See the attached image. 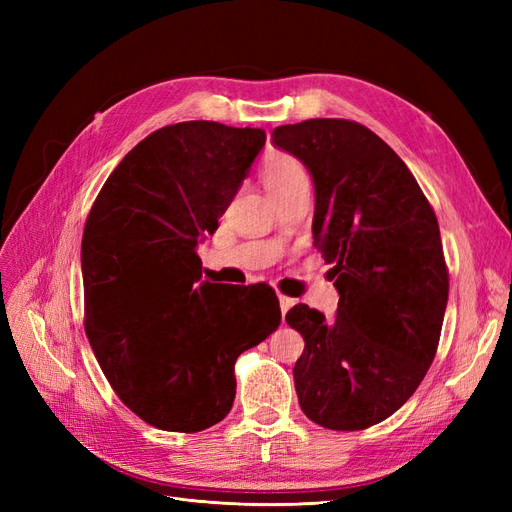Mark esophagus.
Wrapping results in <instances>:
<instances>
[{
	"label": "esophagus",
	"instance_id": "34e87169",
	"mask_svg": "<svg viewBox=\"0 0 512 512\" xmlns=\"http://www.w3.org/2000/svg\"><path fill=\"white\" fill-rule=\"evenodd\" d=\"M277 299H280V307H282V314H286L288 309L294 305V299L286 297V294H277Z\"/></svg>",
	"mask_w": 512,
	"mask_h": 512
}]
</instances>
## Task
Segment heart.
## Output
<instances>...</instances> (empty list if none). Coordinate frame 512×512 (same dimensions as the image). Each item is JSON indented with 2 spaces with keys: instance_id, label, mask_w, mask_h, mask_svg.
I'll return each instance as SVG.
<instances>
[{
  "instance_id": "b5f03b06",
  "label": "heart",
  "mask_w": 512,
  "mask_h": 512,
  "mask_svg": "<svg viewBox=\"0 0 512 512\" xmlns=\"http://www.w3.org/2000/svg\"><path fill=\"white\" fill-rule=\"evenodd\" d=\"M260 177L273 200L299 190H309V173L305 164L286 151L269 153L260 166Z\"/></svg>"
}]
</instances>
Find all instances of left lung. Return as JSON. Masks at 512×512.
Wrapping results in <instances>:
<instances>
[{"label": "left lung", "instance_id": "8db88e82", "mask_svg": "<svg viewBox=\"0 0 512 512\" xmlns=\"http://www.w3.org/2000/svg\"><path fill=\"white\" fill-rule=\"evenodd\" d=\"M273 145L314 179V245L339 292L337 316L294 305L305 339L294 389L309 421L335 431L397 412L436 356L448 301L438 218L414 175L378 134L348 119L275 128Z\"/></svg>", "mask_w": 512, "mask_h": 512}]
</instances>
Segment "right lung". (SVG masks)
<instances>
[{
	"label": "right lung",
	"mask_w": 512,
	"mask_h": 512,
	"mask_svg": "<svg viewBox=\"0 0 512 512\" xmlns=\"http://www.w3.org/2000/svg\"><path fill=\"white\" fill-rule=\"evenodd\" d=\"M265 141V130L218 121L160 128L117 164L87 215L85 333L117 397L158 429L220 423L239 354L280 327L273 288L197 284L196 245Z\"/></svg>",
	"instance_id": "add662e5"
}]
</instances>
